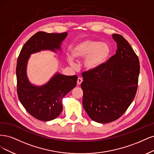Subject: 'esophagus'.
Segmentation results:
<instances>
[{
    "mask_svg": "<svg viewBox=\"0 0 154 154\" xmlns=\"http://www.w3.org/2000/svg\"><path fill=\"white\" fill-rule=\"evenodd\" d=\"M82 79L81 77H79L77 79V82L78 85H80V84L82 83Z\"/></svg>",
    "mask_w": 154,
    "mask_h": 154,
    "instance_id": "34e87169",
    "label": "esophagus"
}]
</instances>
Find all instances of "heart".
<instances>
[{"label":"heart","instance_id":"obj_1","mask_svg":"<svg viewBox=\"0 0 154 154\" xmlns=\"http://www.w3.org/2000/svg\"><path fill=\"white\" fill-rule=\"evenodd\" d=\"M111 54V48L106 43L93 39H86L75 45L71 50V55H67L70 65L75 67L73 59H84L83 64L87 70H94L106 61Z\"/></svg>","mask_w":154,"mask_h":154}]
</instances>
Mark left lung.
<instances>
[{
	"label": "left lung",
	"instance_id": "left-lung-1",
	"mask_svg": "<svg viewBox=\"0 0 154 154\" xmlns=\"http://www.w3.org/2000/svg\"><path fill=\"white\" fill-rule=\"evenodd\" d=\"M116 54L94 70L82 73V106L92 120L107 123L120 118L132 102L137 89L140 61L122 35L113 34Z\"/></svg>",
	"mask_w": 154,
	"mask_h": 154
}]
</instances>
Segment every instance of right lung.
<instances>
[{
	"instance_id": "add662e5",
	"label": "right lung",
	"mask_w": 154,
	"mask_h": 154,
	"mask_svg": "<svg viewBox=\"0 0 154 154\" xmlns=\"http://www.w3.org/2000/svg\"><path fill=\"white\" fill-rule=\"evenodd\" d=\"M67 35L66 32H38L24 44L17 59V90L19 100L26 110L39 120H52L60 115L63 110L62 99L76 86L78 77L57 73L45 85L34 86L27 77V61L31 54L42 50H60L61 42Z\"/></svg>"
}]
</instances>
